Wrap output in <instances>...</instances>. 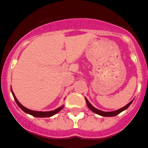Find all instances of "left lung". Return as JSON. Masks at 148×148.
I'll list each match as a JSON object with an SVG mask.
<instances>
[{
	"label": "left lung",
	"mask_w": 148,
	"mask_h": 148,
	"mask_svg": "<svg viewBox=\"0 0 148 148\" xmlns=\"http://www.w3.org/2000/svg\"><path fill=\"white\" fill-rule=\"evenodd\" d=\"M85 100H86V104H87V107H89V108L90 109V110H92L93 112L96 113V114H99V115H100V116H102V117H114V116L117 115V114H120V112H123L124 110H127V109L130 107V105L132 104V102H133L134 99H132L131 102H130L127 104V105H125V107H122V108L119 109V110H115V111H112V112H104V111H102V110H98V109L95 108V107H93V106L91 104V103L88 101V99H86V97H85Z\"/></svg>",
	"instance_id": "left-lung-1"
}]
</instances>
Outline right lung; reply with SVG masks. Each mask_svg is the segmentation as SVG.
<instances>
[{
	"mask_svg": "<svg viewBox=\"0 0 148 148\" xmlns=\"http://www.w3.org/2000/svg\"><path fill=\"white\" fill-rule=\"evenodd\" d=\"M11 92H12V95H13V98H14L15 101H16V104H18V107H20V108L21 109V110H23L24 112L27 113V114H31V115L34 116V117H51V116H53V115H54V114H57L59 112H60L61 110H62V109L64 108V105H62V106H61V107H59V108L56 109V110H52V111H49V112H40V111H34V110H29V109L25 107L24 106L22 105V104L18 102V100L17 99V98H16V96H15V95H14V93H13V90H12V88H11Z\"/></svg>",
	"mask_w": 148,
	"mask_h": 148,
	"instance_id": "right-lung-1",
	"label": "right lung"
}]
</instances>
